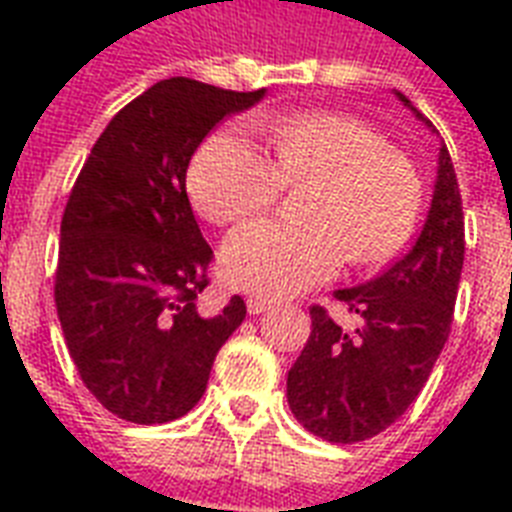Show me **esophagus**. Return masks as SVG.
I'll list each match as a JSON object with an SVG mask.
<instances>
[{
  "instance_id": "esophagus-1",
  "label": "esophagus",
  "mask_w": 512,
  "mask_h": 512,
  "mask_svg": "<svg viewBox=\"0 0 512 512\" xmlns=\"http://www.w3.org/2000/svg\"><path fill=\"white\" fill-rule=\"evenodd\" d=\"M273 305H276L273 300H265V297H257V295H252L247 300V308H249V313H252V316H260V313L271 311Z\"/></svg>"
}]
</instances>
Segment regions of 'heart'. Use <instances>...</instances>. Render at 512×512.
<instances>
[{"label": "heart", "mask_w": 512, "mask_h": 512, "mask_svg": "<svg viewBox=\"0 0 512 512\" xmlns=\"http://www.w3.org/2000/svg\"><path fill=\"white\" fill-rule=\"evenodd\" d=\"M268 156L233 130L204 140L188 170L193 204L217 225L273 207L281 188L308 185L300 225L249 223L228 236L220 271L233 287L289 297L316 287L342 265L388 260L412 236L422 183L404 154L358 119L329 111L260 124Z\"/></svg>", "instance_id": "heart-1"}]
</instances>
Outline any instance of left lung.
Segmentation results:
<instances>
[{"label": "left lung", "mask_w": 512, "mask_h": 512, "mask_svg": "<svg viewBox=\"0 0 512 512\" xmlns=\"http://www.w3.org/2000/svg\"><path fill=\"white\" fill-rule=\"evenodd\" d=\"M417 119L436 127L396 92ZM465 260V215L452 156L441 143L428 220L404 257L361 287L335 297L356 313L342 329L311 305V337L287 374L292 414L313 436L356 444L393 425L420 396L452 332Z\"/></svg>", "instance_id": "8db88e82"}]
</instances>
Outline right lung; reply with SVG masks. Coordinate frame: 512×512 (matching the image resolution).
I'll return each instance as SVG.
<instances>
[{
	"mask_svg": "<svg viewBox=\"0 0 512 512\" xmlns=\"http://www.w3.org/2000/svg\"><path fill=\"white\" fill-rule=\"evenodd\" d=\"M265 90L233 92L172 76L108 122L60 220L55 305L79 377L108 412L172 422L207 390L217 350L247 305L201 316L212 249L185 193L193 151Z\"/></svg>",
	"mask_w": 512,
	"mask_h": 512,
	"instance_id": "right-lung-1",
	"label": "right lung"
}]
</instances>
